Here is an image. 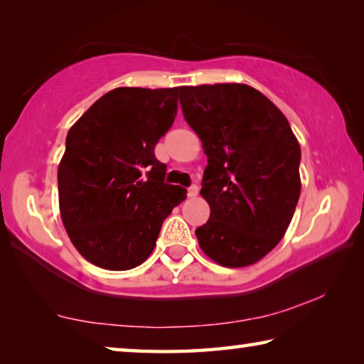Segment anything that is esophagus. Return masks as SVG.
<instances>
[{
  "mask_svg": "<svg viewBox=\"0 0 364 364\" xmlns=\"http://www.w3.org/2000/svg\"><path fill=\"white\" fill-rule=\"evenodd\" d=\"M197 194H199V186H197V184H193V186L188 188V196L189 197H194Z\"/></svg>",
  "mask_w": 364,
  "mask_h": 364,
  "instance_id": "34e87169",
  "label": "esophagus"
}]
</instances>
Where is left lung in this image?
<instances>
[{
  "instance_id": "1",
  "label": "left lung",
  "mask_w": 364,
  "mask_h": 364,
  "mask_svg": "<svg viewBox=\"0 0 364 364\" xmlns=\"http://www.w3.org/2000/svg\"><path fill=\"white\" fill-rule=\"evenodd\" d=\"M183 115L202 141L200 196L210 218L196 230L228 268L254 264L284 237L300 196V144L284 114L244 83L180 86Z\"/></svg>"
}]
</instances>
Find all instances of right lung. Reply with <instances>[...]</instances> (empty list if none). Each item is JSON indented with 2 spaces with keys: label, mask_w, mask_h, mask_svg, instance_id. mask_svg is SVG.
<instances>
[{
  "label": "right lung",
  "mask_w": 364,
  "mask_h": 364,
  "mask_svg": "<svg viewBox=\"0 0 364 364\" xmlns=\"http://www.w3.org/2000/svg\"><path fill=\"white\" fill-rule=\"evenodd\" d=\"M180 88H115L67 133L58 168L60 218L75 249L96 267L132 269L156 247L186 189L164 183L154 156L170 130Z\"/></svg>",
  "instance_id": "obj_1"
}]
</instances>
